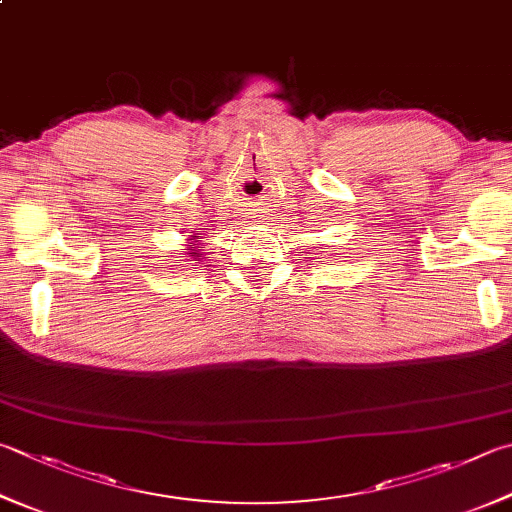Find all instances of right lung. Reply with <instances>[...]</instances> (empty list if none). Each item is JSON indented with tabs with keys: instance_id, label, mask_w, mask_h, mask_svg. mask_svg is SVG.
I'll use <instances>...</instances> for the list:
<instances>
[{
	"instance_id": "1",
	"label": "right lung",
	"mask_w": 512,
	"mask_h": 512,
	"mask_svg": "<svg viewBox=\"0 0 512 512\" xmlns=\"http://www.w3.org/2000/svg\"><path fill=\"white\" fill-rule=\"evenodd\" d=\"M194 246H197V244H194ZM188 255L192 257V262H199V250H197V253H194L192 248H188Z\"/></svg>"
}]
</instances>
